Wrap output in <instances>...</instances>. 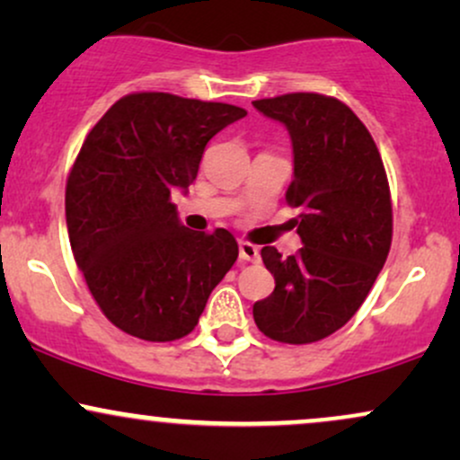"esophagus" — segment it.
<instances>
[{
	"mask_svg": "<svg viewBox=\"0 0 460 460\" xmlns=\"http://www.w3.org/2000/svg\"><path fill=\"white\" fill-rule=\"evenodd\" d=\"M240 260L242 261H260V248L251 242H240Z\"/></svg>",
	"mask_w": 460,
	"mask_h": 460,
	"instance_id": "obj_1",
	"label": "esophagus"
}]
</instances>
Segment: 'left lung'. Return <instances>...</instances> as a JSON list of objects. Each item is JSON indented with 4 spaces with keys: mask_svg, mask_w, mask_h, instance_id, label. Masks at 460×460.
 <instances>
[{
    "mask_svg": "<svg viewBox=\"0 0 460 460\" xmlns=\"http://www.w3.org/2000/svg\"><path fill=\"white\" fill-rule=\"evenodd\" d=\"M292 138L294 179L288 203L298 208L303 248L261 260L274 292L252 305L257 329L283 344H311L346 324L376 281L392 246V197L366 125L346 103L315 93L252 102Z\"/></svg>",
    "mask_w": 460,
    "mask_h": 460,
    "instance_id": "obj_1",
    "label": "left lung"
}]
</instances>
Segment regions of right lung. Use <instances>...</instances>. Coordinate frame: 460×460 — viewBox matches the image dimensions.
<instances>
[{"instance_id": "add662e5", "label": "right lung", "mask_w": 460, "mask_h": 460, "mask_svg": "<svg viewBox=\"0 0 460 460\" xmlns=\"http://www.w3.org/2000/svg\"><path fill=\"white\" fill-rule=\"evenodd\" d=\"M244 116L229 103L136 93L84 140L66 181L68 240L99 309L128 335H188L235 263V237L190 231L171 192H188L205 145Z\"/></svg>"}]
</instances>
